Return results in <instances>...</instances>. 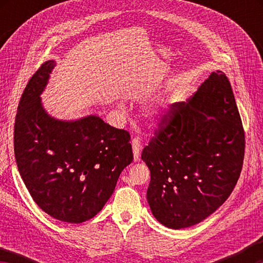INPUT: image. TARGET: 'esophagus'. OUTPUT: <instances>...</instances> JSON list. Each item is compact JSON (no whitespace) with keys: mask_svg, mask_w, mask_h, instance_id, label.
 Segmentation results:
<instances>
[{"mask_svg":"<svg viewBox=\"0 0 263 263\" xmlns=\"http://www.w3.org/2000/svg\"><path fill=\"white\" fill-rule=\"evenodd\" d=\"M132 148H133V157H135V161H139L140 152H141V141L139 137H136L132 139Z\"/></svg>","mask_w":263,"mask_h":263,"instance_id":"1","label":"esophagus"}]
</instances>
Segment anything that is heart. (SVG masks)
Instances as JSON below:
<instances>
[{
	"instance_id": "1",
	"label": "heart",
	"mask_w": 263,
	"mask_h": 263,
	"mask_svg": "<svg viewBox=\"0 0 263 263\" xmlns=\"http://www.w3.org/2000/svg\"><path fill=\"white\" fill-rule=\"evenodd\" d=\"M157 115H158V114L152 112V114H151V117H152V118H157Z\"/></svg>"
}]
</instances>
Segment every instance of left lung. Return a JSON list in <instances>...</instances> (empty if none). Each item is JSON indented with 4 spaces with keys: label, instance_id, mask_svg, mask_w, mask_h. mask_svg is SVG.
I'll return each mask as SVG.
<instances>
[{
    "label": "left lung",
    "instance_id": "1",
    "mask_svg": "<svg viewBox=\"0 0 263 263\" xmlns=\"http://www.w3.org/2000/svg\"><path fill=\"white\" fill-rule=\"evenodd\" d=\"M142 149L147 202L169 229L201 222L232 193L245 155V132L231 83L211 73L186 103L173 104Z\"/></svg>",
    "mask_w": 263,
    "mask_h": 263
}]
</instances>
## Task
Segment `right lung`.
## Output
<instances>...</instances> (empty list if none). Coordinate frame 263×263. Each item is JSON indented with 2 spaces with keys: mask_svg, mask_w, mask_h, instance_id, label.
<instances>
[{
  "mask_svg": "<svg viewBox=\"0 0 263 263\" xmlns=\"http://www.w3.org/2000/svg\"><path fill=\"white\" fill-rule=\"evenodd\" d=\"M55 62L39 67L22 94L14 130L15 158L31 197L58 220L80 224L99 213L133 160L130 133L99 116L59 121L41 94Z\"/></svg>",
  "mask_w": 263,
  "mask_h": 263,
  "instance_id": "obj_1",
  "label": "right lung"
}]
</instances>
